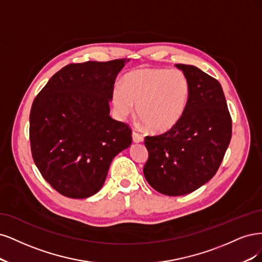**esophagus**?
<instances>
[{"label":"esophagus","mask_w":262,"mask_h":262,"mask_svg":"<svg viewBox=\"0 0 262 262\" xmlns=\"http://www.w3.org/2000/svg\"><path fill=\"white\" fill-rule=\"evenodd\" d=\"M132 136H133V141H134V142L138 143V142H142V141H143L142 135H140V134L137 133V132L134 130V132L132 133Z\"/></svg>","instance_id":"1"}]
</instances>
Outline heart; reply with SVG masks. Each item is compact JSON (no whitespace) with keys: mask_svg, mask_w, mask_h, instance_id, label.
Listing matches in <instances>:
<instances>
[{"mask_svg":"<svg viewBox=\"0 0 262 262\" xmlns=\"http://www.w3.org/2000/svg\"><path fill=\"white\" fill-rule=\"evenodd\" d=\"M190 83L180 70L141 69L127 74L113 89L112 101L120 119L134 110L149 129L163 133L180 122L187 107Z\"/></svg>","mask_w":262,"mask_h":262,"instance_id":"heart-1","label":"heart"}]
</instances>
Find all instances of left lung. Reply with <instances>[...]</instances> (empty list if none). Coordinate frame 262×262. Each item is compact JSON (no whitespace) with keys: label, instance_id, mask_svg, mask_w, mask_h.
<instances>
[{"label":"left lung","instance_id":"obj_1","mask_svg":"<svg viewBox=\"0 0 262 262\" xmlns=\"http://www.w3.org/2000/svg\"><path fill=\"white\" fill-rule=\"evenodd\" d=\"M175 66L190 83L187 107L170 130L145 138L149 158L143 175L151 187L167 196L186 195L212 179L232 137L220 82L196 66Z\"/></svg>","mask_w":262,"mask_h":262}]
</instances>
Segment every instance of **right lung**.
Returning a JSON list of instances; mask_svg holds the SVG:
<instances>
[{"mask_svg": "<svg viewBox=\"0 0 262 262\" xmlns=\"http://www.w3.org/2000/svg\"><path fill=\"white\" fill-rule=\"evenodd\" d=\"M125 58L70 64L33 100L29 116L32 159L63 196L87 198L103 186L113 158L132 143L127 124L110 116Z\"/></svg>", "mask_w": 262, "mask_h": 262, "instance_id": "add662e5", "label": "right lung"}]
</instances>
